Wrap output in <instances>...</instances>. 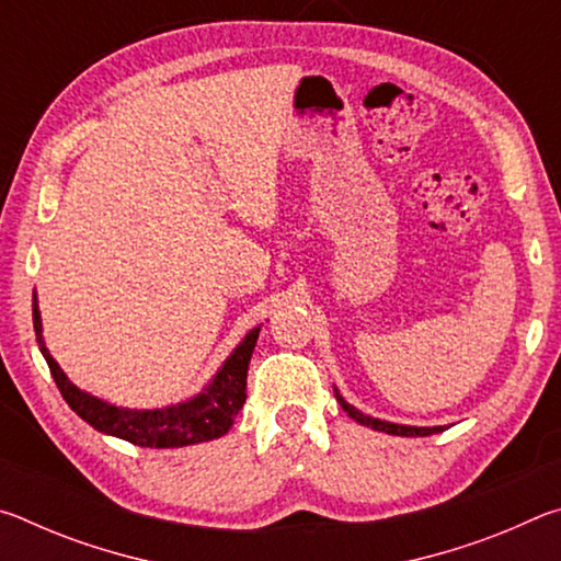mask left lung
I'll return each instance as SVG.
<instances>
[{
  "instance_id": "1",
  "label": "left lung",
  "mask_w": 561,
  "mask_h": 561,
  "mask_svg": "<svg viewBox=\"0 0 561 561\" xmlns=\"http://www.w3.org/2000/svg\"><path fill=\"white\" fill-rule=\"evenodd\" d=\"M334 393H336V401L341 403V408H344V411L348 413V417H354L356 423L368 425V428H374V431H381V433H388V435H403V438H423V435H435V433H443L445 431V425H433V428H428V425H423V428H417V425H403V423L381 421V417L360 413L358 408L346 403L344 396L339 393V388H334Z\"/></svg>"
}]
</instances>
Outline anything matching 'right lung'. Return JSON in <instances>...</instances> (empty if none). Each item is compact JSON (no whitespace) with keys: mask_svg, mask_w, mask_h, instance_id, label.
<instances>
[{"mask_svg":"<svg viewBox=\"0 0 561 561\" xmlns=\"http://www.w3.org/2000/svg\"><path fill=\"white\" fill-rule=\"evenodd\" d=\"M32 311L36 344H39L42 356L49 364V371L56 386H59L64 401L71 405L76 415H81L99 433L116 435V438L140 445V448H183V445L222 438L232 428L237 413L242 411L247 398V368H250V358L254 344H257L262 324L254 327L234 346L232 354L225 358V364L217 368L213 381L201 393H195L193 398L180 403L138 411V408L108 403L103 398L91 396L81 391L79 386H73L44 344L42 311L36 294Z\"/></svg>","mask_w":561,"mask_h":561,"instance_id":"1","label":"right lung"}]
</instances>
